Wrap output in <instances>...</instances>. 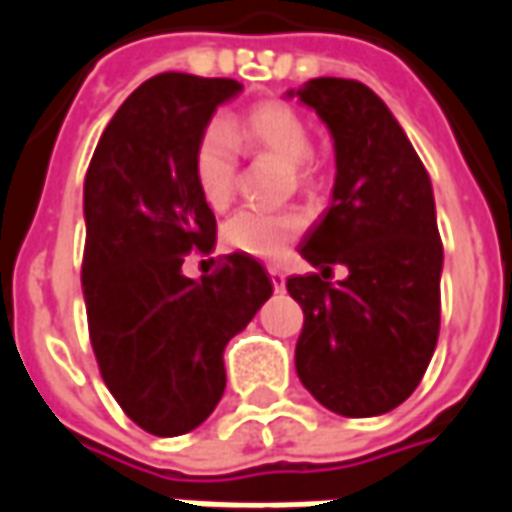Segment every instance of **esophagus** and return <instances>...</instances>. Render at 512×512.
Listing matches in <instances>:
<instances>
[{"mask_svg":"<svg viewBox=\"0 0 512 512\" xmlns=\"http://www.w3.org/2000/svg\"><path fill=\"white\" fill-rule=\"evenodd\" d=\"M268 274H271V285L274 290H285V274L279 266H268Z\"/></svg>","mask_w":512,"mask_h":512,"instance_id":"esophagus-1","label":"esophagus"}]
</instances>
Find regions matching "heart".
<instances>
[{"instance_id": "obj_1", "label": "heart", "mask_w": 512, "mask_h": 512, "mask_svg": "<svg viewBox=\"0 0 512 512\" xmlns=\"http://www.w3.org/2000/svg\"><path fill=\"white\" fill-rule=\"evenodd\" d=\"M310 145V126L293 106L279 101L255 104L241 117L205 131L194 153L197 189L213 211H224L233 202L238 180L235 147L249 156L277 158L288 164L299 186H315L321 180V167L312 156ZM304 227L307 216L299 211H241L224 222L222 241L235 252L260 260H279L304 233Z\"/></svg>"}]
</instances>
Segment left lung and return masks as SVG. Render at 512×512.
I'll return each mask as SVG.
<instances>
[{
  "mask_svg": "<svg viewBox=\"0 0 512 512\" xmlns=\"http://www.w3.org/2000/svg\"><path fill=\"white\" fill-rule=\"evenodd\" d=\"M288 95L326 123L337 164L332 205L299 244L318 274L288 279L304 310L296 373L334 414L378 417L417 389L439 340L444 252L430 178L362 82L323 76ZM334 265L349 277L329 283Z\"/></svg>",
  "mask_w": 512,
  "mask_h": 512,
  "instance_id": "left-lung-1",
  "label": "left lung"
}]
</instances>
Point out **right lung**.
<instances>
[{
    "label": "right lung",
    "instance_id": "obj_1",
    "mask_svg": "<svg viewBox=\"0 0 512 512\" xmlns=\"http://www.w3.org/2000/svg\"><path fill=\"white\" fill-rule=\"evenodd\" d=\"M233 79L158 73L117 109L84 178L82 288L109 392L153 436H180L222 400L224 348L274 293L266 268L233 252L213 274L183 277L216 244V216L194 153Z\"/></svg>",
    "mask_w": 512,
    "mask_h": 512
}]
</instances>
